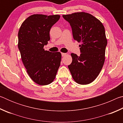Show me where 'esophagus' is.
Listing matches in <instances>:
<instances>
[{"mask_svg":"<svg viewBox=\"0 0 123 123\" xmlns=\"http://www.w3.org/2000/svg\"><path fill=\"white\" fill-rule=\"evenodd\" d=\"M61 54H62V56H66V53H61Z\"/></svg>","mask_w":123,"mask_h":123,"instance_id":"34e87169","label":"esophagus"}]
</instances>
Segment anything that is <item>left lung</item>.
<instances>
[{
	"label": "left lung",
	"instance_id": "left-lung-1",
	"mask_svg": "<svg viewBox=\"0 0 123 123\" xmlns=\"http://www.w3.org/2000/svg\"><path fill=\"white\" fill-rule=\"evenodd\" d=\"M62 16L69 23L74 39L81 42L80 55L71 54L72 62L68 68L78 84H90L99 75L105 62L107 43L105 28L99 19L86 12Z\"/></svg>",
	"mask_w": 123,
	"mask_h": 123
}]
</instances>
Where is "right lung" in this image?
Segmentation results:
<instances>
[{
    "mask_svg": "<svg viewBox=\"0 0 123 123\" xmlns=\"http://www.w3.org/2000/svg\"><path fill=\"white\" fill-rule=\"evenodd\" d=\"M60 18L58 14H33L23 22L18 31V47L22 62L30 78L39 85L53 81L61 63V53L43 48L50 40L51 28Z\"/></svg>",
    "mask_w": 123,
    "mask_h": 123,
    "instance_id": "obj_1",
    "label": "right lung"
}]
</instances>
